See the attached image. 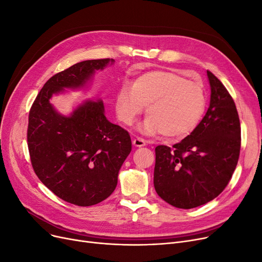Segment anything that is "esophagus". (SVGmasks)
<instances>
[{
  "label": "esophagus",
  "mask_w": 262,
  "mask_h": 262,
  "mask_svg": "<svg viewBox=\"0 0 262 262\" xmlns=\"http://www.w3.org/2000/svg\"><path fill=\"white\" fill-rule=\"evenodd\" d=\"M133 144H134L135 147L141 148V147H144V146H146V141H144L142 138L137 137V138H135V139L133 140Z\"/></svg>",
  "instance_id": "34e87169"
}]
</instances>
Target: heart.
Listing matches in <instances>:
<instances>
[{"mask_svg":"<svg viewBox=\"0 0 262 262\" xmlns=\"http://www.w3.org/2000/svg\"><path fill=\"white\" fill-rule=\"evenodd\" d=\"M147 106L148 118L138 130L149 136L162 134L167 139H182L194 130L206 110L203 85L179 73L154 70L139 75L133 86H122L115 110L125 125H132Z\"/></svg>","mask_w":262,"mask_h":262,"instance_id":"1","label":"heart"}]
</instances>
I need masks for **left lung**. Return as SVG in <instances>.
<instances>
[{
    "label": "left lung",
    "instance_id": "obj_1",
    "mask_svg": "<svg viewBox=\"0 0 262 262\" xmlns=\"http://www.w3.org/2000/svg\"><path fill=\"white\" fill-rule=\"evenodd\" d=\"M208 110L198 127L170 149L156 148L154 188L177 208L204 205L225 190L237 165L241 125L235 103L217 77L207 71Z\"/></svg>",
    "mask_w": 262,
    "mask_h": 262
}]
</instances>
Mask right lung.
<instances>
[{
	"label": "right lung",
	"instance_id": "add662e5",
	"mask_svg": "<svg viewBox=\"0 0 262 262\" xmlns=\"http://www.w3.org/2000/svg\"><path fill=\"white\" fill-rule=\"evenodd\" d=\"M113 63L109 58L85 60L55 74L29 113L28 147L36 176L58 198L77 206L98 204L112 194L132 140L105 118L101 99L84 100L64 115L51 98L89 89L96 71Z\"/></svg>",
	"mask_w": 262,
	"mask_h": 262
}]
</instances>
